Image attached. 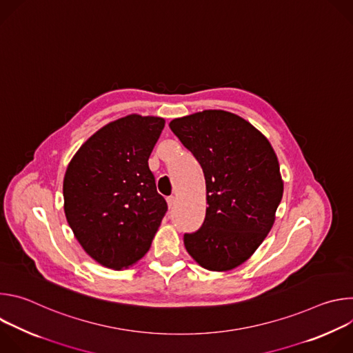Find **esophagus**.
Returning a JSON list of instances; mask_svg holds the SVG:
<instances>
[{
    "label": "esophagus",
    "mask_w": 353,
    "mask_h": 353,
    "mask_svg": "<svg viewBox=\"0 0 353 353\" xmlns=\"http://www.w3.org/2000/svg\"><path fill=\"white\" fill-rule=\"evenodd\" d=\"M166 201H168V205H169V208H173V207H174V204H176L177 198H176L174 195H170V196H168V198H166Z\"/></svg>",
    "instance_id": "1"
}]
</instances>
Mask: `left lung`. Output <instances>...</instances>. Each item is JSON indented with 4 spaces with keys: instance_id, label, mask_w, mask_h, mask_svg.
Segmentation results:
<instances>
[{
    "instance_id": "1",
    "label": "left lung",
    "mask_w": 353,
    "mask_h": 353,
    "mask_svg": "<svg viewBox=\"0 0 353 353\" xmlns=\"http://www.w3.org/2000/svg\"><path fill=\"white\" fill-rule=\"evenodd\" d=\"M203 168L207 214L184 234L188 254L207 270L244 263L270 233L282 199L279 163L268 139L241 117L204 110L169 124Z\"/></svg>"
}]
</instances>
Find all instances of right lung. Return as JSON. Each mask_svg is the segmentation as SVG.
Instances as JSON below:
<instances>
[{
  "instance_id": "right-lung-1",
  "label": "right lung",
  "mask_w": 353,
  "mask_h": 353,
  "mask_svg": "<svg viewBox=\"0 0 353 353\" xmlns=\"http://www.w3.org/2000/svg\"><path fill=\"white\" fill-rule=\"evenodd\" d=\"M163 127L161 117L116 120L93 134L67 168L65 216L99 264L121 270L142 259L168 211L148 166Z\"/></svg>"
}]
</instances>
